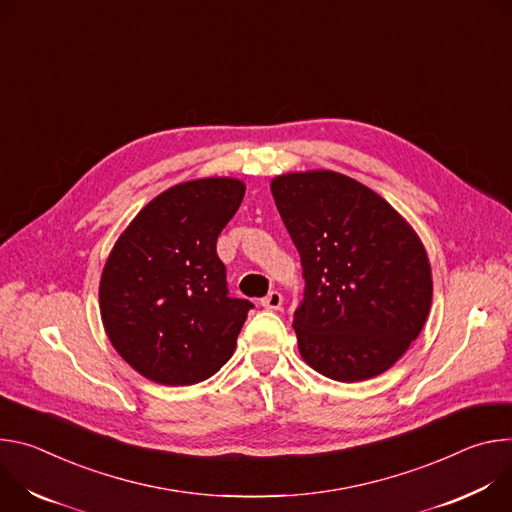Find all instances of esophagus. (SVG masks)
<instances>
[{
  "mask_svg": "<svg viewBox=\"0 0 512 512\" xmlns=\"http://www.w3.org/2000/svg\"><path fill=\"white\" fill-rule=\"evenodd\" d=\"M262 307L264 309H270V311H278L282 307V295L278 291H270L262 301Z\"/></svg>",
  "mask_w": 512,
  "mask_h": 512,
  "instance_id": "esophagus-1",
  "label": "esophagus"
}]
</instances>
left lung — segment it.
<instances>
[{"label":"left lung","mask_w":512,"mask_h":512,"mask_svg":"<svg viewBox=\"0 0 512 512\" xmlns=\"http://www.w3.org/2000/svg\"><path fill=\"white\" fill-rule=\"evenodd\" d=\"M270 191L303 266L293 319L303 360L339 382L386 372L431 309L419 236L380 195L333 170L280 175Z\"/></svg>","instance_id":"8db88e82"}]
</instances>
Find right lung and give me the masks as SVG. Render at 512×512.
Returning <instances> with one entry per match:
<instances>
[{
    "label": "right lung",
    "mask_w": 512,
    "mask_h": 512,
    "mask_svg": "<svg viewBox=\"0 0 512 512\" xmlns=\"http://www.w3.org/2000/svg\"><path fill=\"white\" fill-rule=\"evenodd\" d=\"M246 187L209 177L154 197L126 227L103 266L99 311L116 352L144 378L189 386L236 350L254 307L227 295L217 236Z\"/></svg>",
    "instance_id": "1"
}]
</instances>
